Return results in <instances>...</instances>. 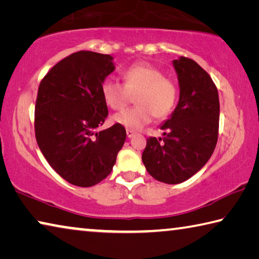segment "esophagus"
I'll return each instance as SVG.
<instances>
[{"mask_svg": "<svg viewBox=\"0 0 259 259\" xmlns=\"http://www.w3.org/2000/svg\"><path fill=\"white\" fill-rule=\"evenodd\" d=\"M126 134H127V138H133L135 135V132L133 130H126Z\"/></svg>", "mask_w": 259, "mask_h": 259, "instance_id": "esophagus-1", "label": "esophagus"}]
</instances>
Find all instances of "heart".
Here are the masks:
<instances>
[{
    "label": "heart",
    "instance_id": "obj_1",
    "mask_svg": "<svg viewBox=\"0 0 259 259\" xmlns=\"http://www.w3.org/2000/svg\"><path fill=\"white\" fill-rule=\"evenodd\" d=\"M121 78L124 84L105 80L101 86L102 97L112 110L124 109L135 96L138 105L117 113V124L128 130H140L149 124L154 116L163 119L175 109L178 87L172 79L164 77L158 67L139 63L122 71Z\"/></svg>",
    "mask_w": 259,
    "mask_h": 259
}]
</instances>
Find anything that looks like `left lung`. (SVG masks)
Segmentation results:
<instances>
[{
	"instance_id": "8db88e82",
	"label": "left lung",
	"mask_w": 259,
	"mask_h": 259,
	"mask_svg": "<svg viewBox=\"0 0 259 259\" xmlns=\"http://www.w3.org/2000/svg\"><path fill=\"white\" fill-rule=\"evenodd\" d=\"M180 87L179 102L162 125L165 138H149L142 162L149 175L165 184L188 180L204 166L217 145L218 90L205 70L193 59L173 61Z\"/></svg>"
}]
</instances>
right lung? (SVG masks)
<instances>
[{
  "instance_id": "1",
  "label": "right lung",
  "mask_w": 259,
  "mask_h": 259,
  "mask_svg": "<svg viewBox=\"0 0 259 259\" xmlns=\"http://www.w3.org/2000/svg\"><path fill=\"white\" fill-rule=\"evenodd\" d=\"M112 59L87 50L71 54L52 67L37 91V146L50 166L79 187H92L111 173L126 139L119 124L97 132L108 117L101 86L114 70Z\"/></svg>"
}]
</instances>
